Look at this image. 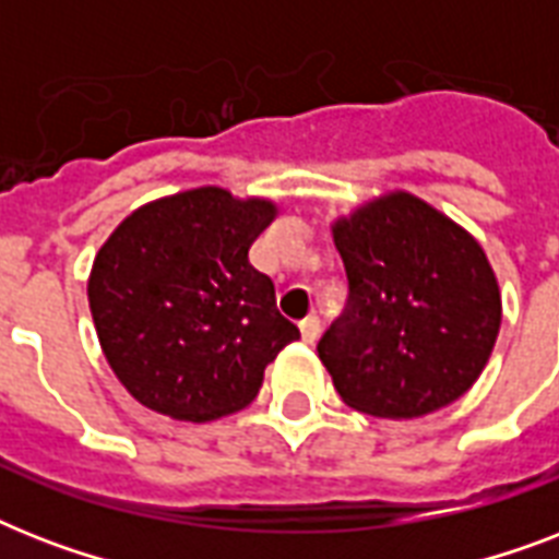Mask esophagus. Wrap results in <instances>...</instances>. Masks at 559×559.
<instances>
[{"mask_svg": "<svg viewBox=\"0 0 559 559\" xmlns=\"http://www.w3.org/2000/svg\"><path fill=\"white\" fill-rule=\"evenodd\" d=\"M298 331H301V340H305L307 345H313V342L319 340V333H322V324H319L316 316H307V319H301V324H298Z\"/></svg>", "mask_w": 559, "mask_h": 559, "instance_id": "34e87169", "label": "esophagus"}]
</instances>
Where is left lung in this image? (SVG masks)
Instances as JSON below:
<instances>
[{"instance_id":"1","label":"left lung","mask_w":559,"mask_h":559,"mask_svg":"<svg viewBox=\"0 0 559 559\" xmlns=\"http://www.w3.org/2000/svg\"><path fill=\"white\" fill-rule=\"evenodd\" d=\"M348 307L319 342L345 406L412 420L473 389L493 354L502 293L467 228L408 191L331 223Z\"/></svg>"}]
</instances>
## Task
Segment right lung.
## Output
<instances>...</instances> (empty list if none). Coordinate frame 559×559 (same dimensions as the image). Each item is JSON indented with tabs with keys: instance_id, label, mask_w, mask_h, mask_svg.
Wrapping results in <instances>:
<instances>
[{
	"instance_id": "right-lung-1",
	"label": "right lung",
	"mask_w": 559,
	"mask_h": 559,
	"mask_svg": "<svg viewBox=\"0 0 559 559\" xmlns=\"http://www.w3.org/2000/svg\"><path fill=\"white\" fill-rule=\"evenodd\" d=\"M278 202L219 186L139 205L95 254L86 284L100 350L142 406L205 424L249 406L298 328L275 307L249 246Z\"/></svg>"
}]
</instances>
